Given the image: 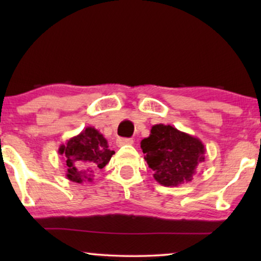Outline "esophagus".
Returning <instances> with one entry per match:
<instances>
[{
    "mask_svg": "<svg viewBox=\"0 0 261 261\" xmlns=\"http://www.w3.org/2000/svg\"><path fill=\"white\" fill-rule=\"evenodd\" d=\"M133 142H134L133 139L120 138V139H117L116 144H117V146H124V145H133Z\"/></svg>",
    "mask_w": 261,
    "mask_h": 261,
    "instance_id": "34e87169",
    "label": "esophagus"
}]
</instances>
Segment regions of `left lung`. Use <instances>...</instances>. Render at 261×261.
I'll return each instance as SVG.
<instances>
[{"label":"left lung","mask_w":261,"mask_h":261,"mask_svg":"<svg viewBox=\"0 0 261 261\" xmlns=\"http://www.w3.org/2000/svg\"><path fill=\"white\" fill-rule=\"evenodd\" d=\"M140 145L148 167L154 172L153 177L164 187L191 181L198 164L205 159L204 145L198 138L170 124H154Z\"/></svg>","instance_id":"1"}]
</instances>
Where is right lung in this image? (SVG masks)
<instances>
[{
  "label": "right lung",
  "mask_w": 261,
  "mask_h": 261,
  "mask_svg": "<svg viewBox=\"0 0 261 261\" xmlns=\"http://www.w3.org/2000/svg\"><path fill=\"white\" fill-rule=\"evenodd\" d=\"M59 154L66 159V178L74 183L92 181L94 174L102 170L115 152L108 141L94 127H87L76 137L60 145Z\"/></svg>",
  "instance_id": "obj_1"
}]
</instances>
